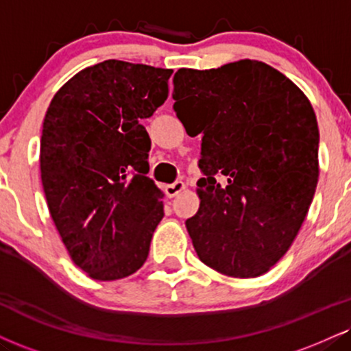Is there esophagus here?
I'll use <instances>...</instances> for the list:
<instances>
[{
	"mask_svg": "<svg viewBox=\"0 0 351 351\" xmlns=\"http://www.w3.org/2000/svg\"><path fill=\"white\" fill-rule=\"evenodd\" d=\"M186 188V184L183 183V181H175V183L168 184V186H165V194H167L168 197H175L176 194H180L183 189Z\"/></svg>",
	"mask_w": 351,
	"mask_h": 351,
	"instance_id": "34e87169",
	"label": "esophagus"
}]
</instances>
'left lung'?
Returning a JSON list of instances; mask_svg holds the SVG:
<instances>
[{
  "label": "left lung",
  "mask_w": 351,
  "mask_h": 351,
  "mask_svg": "<svg viewBox=\"0 0 351 351\" xmlns=\"http://www.w3.org/2000/svg\"><path fill=\"white\" fill-rule=\"evenodd\" d=\"M173 84L176 117L202 135L201 204L186 221L194 250L227 276H260L289 250L317 188L314 109L258 60L180 69Z\"/></svg>",
  "instance_id": "obj_1"
}]
</instances>
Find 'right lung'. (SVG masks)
Masks as SVG:
<instances>
[{
  "label": "right lung",
  "mask_w": 351,
  "mask_h": 351,
  "mask_svg": "<svg viewBox=\"0 0 351 351\" xmlns=\"http://www.w3.org/2000/svg\"><path fill=\"white\" fill-rule=\"evenodd\" d=\"M173 70L104 60L66 82L47 109L40 176L50 216L75 265L114 281L145 263L163 217L141 124L168 98Z\"/></svg>",
  "instance_id": "1"
}]
</instances>
